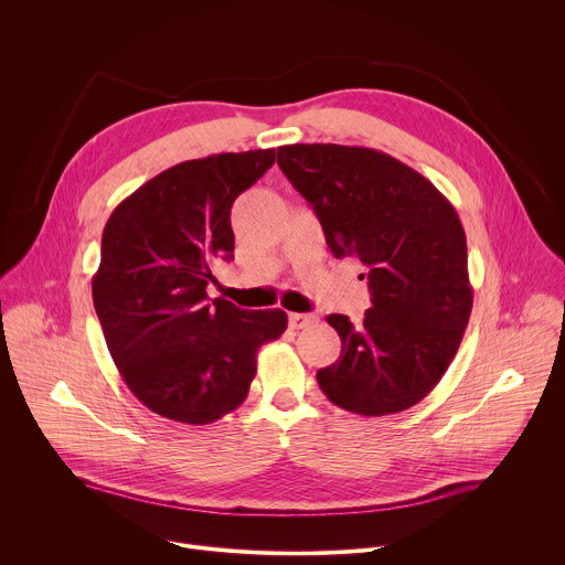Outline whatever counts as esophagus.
Instances as JSON below:
<instances>
[{"instance_id": "1", "label": "esophagus", "mask_w": 565, "mask_h": 565, "mask_svg": "<svg viewBox=\"0 0 565 565\" xmlns=\"http://www.w3.org/2000/svg\"><path fill=\"white\" fill-rule=\"evenodd\" d=\"M315 319L317 317L310 315V312H290L288 315V324H290V329H306V327L312 324Z\"/></svg>"}]
</instances>
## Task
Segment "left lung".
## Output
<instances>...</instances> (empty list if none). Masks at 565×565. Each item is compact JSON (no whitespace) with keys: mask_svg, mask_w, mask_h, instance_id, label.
<instances>
[{"mask_svg":"<svg viewBox=\"0 0 565 565\" xmlns=\"http://www.w3.org/2000/svg\"><path fill=\"white\" fill-rule=\"evenodd\" d=\"M277 166L317 214L333 257L369 268L371 308L360 324L327 317L342 353L317 371L319 388L360 416L414 407L451 364L473 301L454 205L423 174L369 147L284 145Z\"/></svg>","mask_w":565,"mask_h":565,"instance_id":"obj_1","label":"left lung"}]
</instances>
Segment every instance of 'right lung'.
<instances>
[{
    "mask_svg": "<svg viewBox=\"0 0 565 565\" xmlns=\"http://www.w3.org/2000/svg\"><path fill=\"white\" fill-rule=\"evenodd\" d=\"M273 163L275 149L185 160L127 196L105 225L94 306L125 384L158 416L210 425L234 412L257 351L288 327L281 308L207 297L214 262L234 253L232 203Z\"/></svg>",
    "mask_w": 565,
    "mask_h": 565,
    "instance_id": "add662e5",
    "label": "right lung"
}]
</instances>
